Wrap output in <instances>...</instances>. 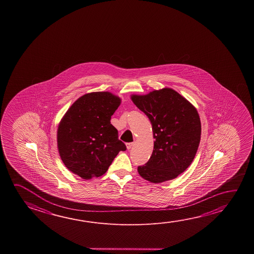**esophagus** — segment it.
I'll return each mask as SVG.
<instances>
[{
    "mask_svg": "<svg viewBox=\"0 0 254 254\" xmlns=\"http://www.w3.org/2000/svg\"><path fill=\"white\" fill-rule=\"evenodd\" d=\"M133 142H127V150H130L132 147H133Z\"/></svg>",
    "mask_w": 254,
    "mask_h": 254,
    "instance_id": "1",
    "label": "esophagus"
}]
</instances>
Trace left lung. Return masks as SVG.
<instances>
[{"instance_id":"1","label":"left lung","mask_w":254,"mask_h":254,"mask_svg":"<svg viewBox=\"0 0 254 254\" xmlns=\"http://www.w3.org/2000/svg\"><path fill=\"white\" fill-rule=\"evenodd\" d=\"M131 98L149 118L155 139L149 161L138 167L139 175L154 183L175 179L190 167L198 149L201 122L197 111L171 88Z\"/></svg>"}]
</instances>
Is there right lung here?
<instances>
[{"label":"right lung","mask_w":254,"mask_h":254,"mask_svg":"<svg viewBox=\"0 0 254 254\" xmlns=\"http://www.w3.org/2000/svg\"><path fill=\"white\" fill-rule=\"evenodd\" d=\"M121 99L109 92L79 97L59 124L58 147L65 167L85 180L108 170L120 151L127 150L111 118Z\"/></svg>","instance_id":"obj_1"}]
</instances>
